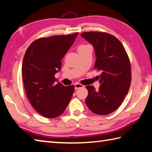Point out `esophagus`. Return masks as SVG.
<instances>
[{"mask_svg": "<svg viewBox=\"0 0 152 152\" xmlns=\"http://www.w3.org/2000/svg\"><path fill=\"white\" fill-rule=\"evenodd\" d=\"M82 87H84V86L80 84H79V83L74 84V88H75L76 90L78 89V88H82Z\"/></svg>", "mask_w": 152, "mask_h": 152, "instance_id": "1", "label": "esophagus"}]
</instances>
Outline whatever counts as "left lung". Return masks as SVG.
<instances>
[{"label":"left lung","instance_id":"left-lung-1","mask_svg":"<svg viewBox=\"0 0 152 152\" xmlns=\"http://www.w3.org/2000/svg\"><path fill=\"white\" fill-rule=\"evenodd\" d=\"M81 37L93 46L94 68L102 72L99 90L87 86L86 104L91 111L107 115L115 111L128 94L131 84V67L122 44L114 36L105 32H88Z\"/></svg>","mask_w":152,"mask_h":152}]
</instances>
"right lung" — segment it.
Segmentation results:
<instances>
[{
  "label": "right lung",
  "instance_id": "right-lung-1",
  "mask_svg": "<svg viewBox=\"0 0 152 152\" xmlns=\"http://www.w3.org/2000/svg\"><path fill=\"white\" fill-rule=\"evenodd\" d=\"M78 34L40 38L28 46L24 54L22 66L24 88L32 106L43 116H59L71 100L74 85L56 84L54 75L61 69V60Z\"/></svg>",
  "mask_w": 152,
  "mask_h": 152
}]
</instances>
